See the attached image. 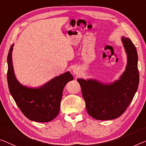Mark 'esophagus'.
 <instances>
[{"label": "esophagus", "instance_id": "obj_1", "mask_svg": "<svg viewBox=\"0 0 146 146\" xmlns=\"http://www.w3.org/2000/svg\"><path fill=\"white\" fill-rule=\"evenodd\" d=\"M78 68H74L73 69V72L75 74H76V75H78V72H78Z\"/></svg>", "mask_w": 146, "mask_h": 146}]
</instances>
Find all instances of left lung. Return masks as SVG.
Segmentation results:
<instances>
[{
	"label": "left lung",
	"mask_w": 146,
	"mask_h": 146,
	"mask_svg": "<svg viewBox=\"0 0 146 146\" xmlns=\"http://www.w3.org/2000/svg\"><path fill=\"white\" fill-rule=\"evenodd\" d=\"M122 42L127 55L125 71L119 80L110 84L97 80L78 79L86 109L97 120H111L119 117L126 110L138 89L139 72L136 47L129 38Z\"/></svg>",
	"instance_id": "8db88e82"
}]
</instances>
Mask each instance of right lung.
Returning a JSON list of instances; mask_svg holds the SVG:
<instances>
[{
    "instance_id": "obj_1",
    "label": "right lung",
    "mask_w": 146,
    "mask_h": 146,
    "mask_svg": "<svg viewBox=\"0 0 146 146\" xmlns=\"http://www.w3.org/2000/svg\"><path fill=\"white\" fill-rule=\"evenodd\" d=\"M13 44L10 47L7 58V80L11 95L29 119L42 123L51 121L59 114L63 89L67 83L73 80L72 75L67 72L38 88L23 86L17 81L13 72Z\"/></svg>"
}]
</instances>
